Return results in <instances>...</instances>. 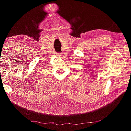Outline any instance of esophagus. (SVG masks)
<instances>
[{
  "mask_svg": "<svg viewBox=\"0 0 131 131\" xmlns=\"http://www.w3.org/2000/svg\"><path fill=\"white\" fill-rule=\"evenodd\" d=\"M57 54L58 56H62V53L58 52V53H57Z\"/></svg>",
  "mask_w": 131,
  "mask_h": 131,
  "instance_id": "1",
  "label": "esophagus"
}]
</instances>
